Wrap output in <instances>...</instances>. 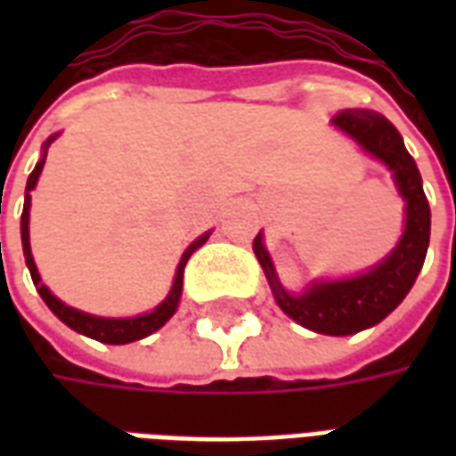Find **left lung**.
Returning <instances> with one entry per match:
<instances>
[{
  "label": "left lung",
  "instance_id": "left-lung-1",
  "mask_svg": "<svg viewBox=\"0 0 456 456\" xmlns=\"http://www.w3.org/2000/svg\"><path fill=\"white\" fill-rule=\"evenodd\" d=\"M337 129L352 136L366 153L388 166L395 188L405 200V229L381 264L366 273L339 281H315L305 293H288L276 276L264 237L254 239V251L266 273L278 307L297 325L320 335L344 337L381 322L401 305L420 273L430 244V205L422 190L420 170L405 151L403 136L383 114L371 110H344L332 119Z\"/></svg>",
  "mask_w": 456,
  "mask_h": 456
}]
</instances>
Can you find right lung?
Here are the masks:
<instances>
[{
  "mask_svg": "<svg viewBox=\"0 0 456 456\" xmlns=\"http://www.w3.org/2000/svg\"><path fill=\"white\" fill-rule=\"evenodd\" d=\"M58 136V134H55ZM55 136L44 143V156L41 160L36 163L34 173L28 175L26 180V195H24V212H21V247H24V258H26V266L31 271V281H34V286L38 288V293L44 297V303L51 307V313H53L61 322L75 330V332H80V335L90 337V339H97V342L104 344H129L136 342V339H143V337L153 335L156 330L168 322L170 317L175 315V310H178L180 303V293H183V271H185V264H188V258L192 256V251L200 248L205 241L209 239V232H205L202 237H198L188 248H185V254L180 258L178 271H175V281H173V288H170L168 297L160 303L159 307H153L151 313H143V315L136 317H97L90 315V313H83V310H75V307L65 305L63 300H58V297L48 290V288L41 283V276H38V268L34 264V256H31V241H28V209H31V190L36 188V183H38V175H41V170H44L45 163V153H48V146L53 143Z\"/></svg>",
  "mask_w": 456,
  "mask_h": 456,
  "instance_id": "1",
  "label": "right lung"
}]
</instances>
